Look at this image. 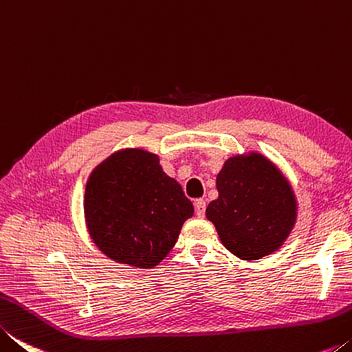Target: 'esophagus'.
<instances>
[{
    "label": "esophagus",
    "mask_w": 352,
    "mask_h": 352,
    "mask_svg": "<svg viewBox=\"0 0 352 352\" xmlns=\"http://www.w3.org/2000/svg\"><path fill=\"white\" fill-rule=\"evenodd\" d=\"M195 212H197L198 217H204V214H206V201L204 199L195 201Z\"/></svg>",
    "instance_id": "esophagus-1"
}]
</instances>
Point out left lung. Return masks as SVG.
Here are the masks:
<instances>
[{
	"label": "left lung",
	"instance_id": "left-lung-1",
	"mask_svg": "<svg viewBox=\"0 0 352 352\" xmlns=\"http://www.w3.org/2000/svg\"><path fill=\"white\" fill-rule=\"evenodd\" d=\"M217 190L206 215L234 256L257 261L289 237L296 220L295 195L263 155L228 159L217 176Z\"/></svg>",
	"mask_w": 352,
	"mask_h": 352
}]
</instances>
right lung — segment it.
Segmentation results:
<instances>
[{
    "instance_id": "right-lung-1",
    "label": "right lung",
    "mask_w": 352,
    "mask_h": 352,
    "mask_svg": "<svg viewBox=\"0 0 352 352\" xmlns=\"http://www.w3.org/2000/svg\"><path fill=\"white\" fill-rule=\"evenodd\" d=\"M84 212L91 239L107 257L153 268L173 250L193 204L157 155L123 149L91 173Z\"/></svg>"
}]
</instances>
